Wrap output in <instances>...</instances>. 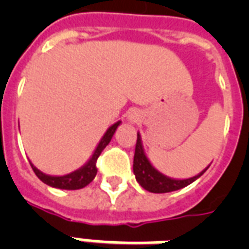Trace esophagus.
Masks as SVG:
<instances>
[{"label":"esophagus","instance_id":"34e87169","mask_svg":"<svg viewBox=\"0 0 249 249\" xmlns=\"http://www.w3.org/2000/svg\"><path fill=\"white\" fill-rule=\"evenodd\" d=\"M126 117H128V121L129 123H137V121H140L141 119V113L138 109H130L128 112V115H126Z\"/></svg>","mask_w":249,"mask_h":249}]
</instances>
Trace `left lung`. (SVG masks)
<instances>
[{"instance_id": "1", "label": "left lung", "mask_w": 249, "mask_h": 249, "mask_svg": "<svg viewBox=\"0 0 249 249\" xmlns=\"http://www.w3.org/2000/svg\"><path fill=\"white\" fill-rule=\"evenodd\" d=\"M208 168L209 165L204 170H201L199 174L190 178H182L181 179V178L168 177V176L159 172L155 166L152 165L150 159L146 155V152H144L141 134L137 133V144L136 152H134V161H133V172H134L137 182L150 193L164 194L183 189L186 186H189L190 183H193L194 181H196L199 177H201Z\"/></svg>"}]
</instances>
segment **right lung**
<instances>
[{
    "mask_svg": "<svg viewBox=\"0 0 249 249\" xmlns=\"http://www.w3.org/2000/svg\"><path fill=\"white\" fill-rule=\"evenodd\" d=\"M121 124V121H117L115 124H112L109 126L106 133L103 134V137L99 141V143L97 144V147L94 150L93 155L90 156V159L84 164L81 168L73 170L71 173L64 174V176H50V174H46L44 172H41L40 169H37L36 166L33 165L32 161L31 166H32L33 172L36 173V176L40 178L41 181L46 183L48 186H52V187H55V189H62V190H79L83 189L85 186H88L90 182L93 181L95 176H97V159L99 158V155L102 154V151L105 150L106 146L111 142L113 134L116 132V129L119 128V125Z\"/></svg>",
    "mask_w": 249,
    "mask_h": 249,
    "instance_id": "obj_1",
    "label": "right lung"
}]
</instances>
